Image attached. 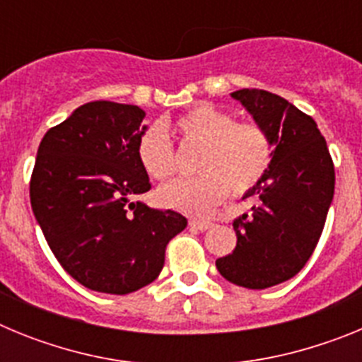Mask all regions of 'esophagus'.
I'll return each instance as SVG.
<instances>
[{"instance_id": "esophagus-1", "label": "esophagus", "mask_w": 362, "mask_h": 362, "mask_svg": "<svg viewBox=\"0 0 362 362\" xmlns=\"http://www.w3.org/2000/svg\"><path fill=\"white\" fill-rule=\"evenodd\" d=\"M190 226L196 230H209L212 228L214 223L210 219H190Z\"/></svg>"}]
</instances>
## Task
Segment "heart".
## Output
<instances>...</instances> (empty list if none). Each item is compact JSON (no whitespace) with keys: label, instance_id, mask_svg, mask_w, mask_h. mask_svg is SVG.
I'll use <instances>...</instances> for the list:
<instances>
[{"label":"heart","instance_id":"heart-1","mask_svg":"<svg viewBox=\"0 0 362 362\" xmlns=\"http://www.w3.org/2000/svg\"><path fill=\"white\" fill-rule=\"evenodd\" d=\"M168 136L183 146L199 148L194 170L201 175L168 185L158 194L166 209L190 216H209L230 192L239 197L254 190L274 161V141L263 124L235 121L216 105L199 103L163 130L148 129L137 137V161L156 181L177 174V153Z\"/></svg>","mask_w":362,"mask_h":362}]
</instances>
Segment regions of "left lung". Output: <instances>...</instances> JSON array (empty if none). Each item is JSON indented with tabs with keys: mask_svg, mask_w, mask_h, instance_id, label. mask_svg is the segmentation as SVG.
I'll return each mask as SVG.
<instances>
[{
	"mask_svg": "<svg viewBox=\"0 0 362 362\" xmlns=\"http://www.w3.org/2000/svg\"><path fill=\"white\" fill-rule=\"evenodd\" d=\"M274 141V161L246 194L257 204L233 219L238 245L216 267L230 283L263 290L292 279L312 257L334 199L335 170L317 123L259 88L232 92Z\"/></svg>",
	"mask_w": 362,
	"mask_h": 362,
	"instance_id": "obj_1",
	"label": "left lung"
}]
</instances>
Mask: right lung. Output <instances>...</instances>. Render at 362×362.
<instances>
[{"instance_id":"right-lung-1","label":"right lung","mask_w":362,"mask_h":362,"mask_svg":"<svg viewBox=\"0 0 362 362\" xmlns=\"http://www.w3.org/2000/svg\"><path fill=\"white\" fill-rule=\"evenodd\" d=\"M143 117L136 105L92 101L37 148L32 212L63 270L94 292L124 296L158 279L166 245L187 228L174 210L130 201L152 187L136 156Z\"/></svg>"}]
</instances>
